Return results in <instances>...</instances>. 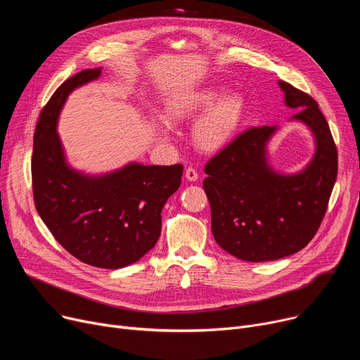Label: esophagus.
Wrapping results in <instances>:
<instances>
[{
  "label": "esophagus",
  "mask_w": 360,
  "mask_h": 360,
  "mask_svg": "<svg viewBox=\"0 0 360 360\" xmlns=\"http://www.w3.org/2000/svg\"><path fill=\"white\" fill-rule=\"evenodd\" d=\"M185 178L188 179V181H197L198 179V172L197 170L193 167V166H190V167H186V170H185Z\"/></svg>",
  "instance_id": "esophagus-1"
}]
</instances>
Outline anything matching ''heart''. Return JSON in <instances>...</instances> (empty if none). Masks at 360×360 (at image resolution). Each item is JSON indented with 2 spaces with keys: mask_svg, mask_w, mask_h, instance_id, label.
<instances>
[{
  "mask_svg": "<svg viewBox=\"0 0 360 360\" xmlns=\"http://www.w3.org/2000/svg\"><path fill=\"white\" fill-rule=\"evenodd\" d=\"M220 91L207 89L185 94L169 106L170 118H184L212 106ZM245 112V99L240 94H229L220 99L195 125V141L202 148H216L228 140L239 127Z\"/></svg>",
  "mask_w": 360,
  "mask_h": 360,
  "instance_id": "obj_1",
  "label": "heart"
}]
</instances>
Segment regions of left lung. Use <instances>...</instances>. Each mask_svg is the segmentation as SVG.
I'll return each instance as SVG.
<instances>
[{
	"label": "left lung",
	"mask_w": 360,
	"mask_h": 360,
	"mask_svg": "<svg viewBox=\"0 0 360 360\" xmlns=\"http://www.w3.org/2000/svg\"><path fill=\"white\" fill-rule=\"evenodd\" d=\"M293 117L316 140V153L297 175L274 174L266 144L276 127L245 129L205 163L202 188L212 209V232L233 257L273 261L305 248L323 221L337 178V147L328 122L308 93L278 82Z\"/></svg>",
	"instance_id": "1"
}]
</instances>
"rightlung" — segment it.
Here are the masks:
<instances>
[{
	"label": "right lung",
	"instance_id": "obj_1",
	"mask_svg": "<svg viewBox=\"0 0 360 360\" xmlns=\"http://www.w3.org/2000/svg\"><path fill=\"white\" fill-rule=\"evenodd\" d=\"M83 70L53 91L33 134L32 190L37 213L72 257L101 269H122L155 247L162 210L181 185L184 166L131 163L110 175L89 178L64 160L56 120L71 90L98 79Z\"/></svg>",
	"mask_w": 360,
	"mask_h": 360
}]
</instances>
